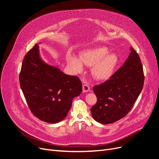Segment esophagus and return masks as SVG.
Masks as SVG:
<instances>
[{"mask_svg": "<svg viewBox=\"0 0 159 159\" xmlns=\"http://www.w3.org/2000/svg\"><path fill=\"white\" fill-rule=\"evenodd\" d=\"M82 89H83V91H84V92H88V91H89L90 88H89V86L88 85V84H87V83H85V84H83L82 85Z\"/></svg>", "mask_w": 159, "mask_h": 159, "instance_id": "34e87169", "label": "esophagus"}]
</instances>
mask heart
Instances as JSON below:
<instances>
[{
  "mask_svg": "<svg viewBox=\"0 0 159 159\" xmlns=\"http://www.w3.org/2000/svg\"><path fill=\"white\" fill-rule=\"evenodd\" d=\"M110 51L106 46L95 47L82 52L80 60L77 56L69 55L67 61L76 73H80L84 70L83 62L86 66H92L93 76L97 80H105L111 77L119 61L118 55L109 53Z\"/></svg>",
  "mask_w": 159,
  "mask_h": 159,
  "instance_id": "obj_1",
  "label": "heart"
}]
</instances>
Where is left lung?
<instances>
[{
	"mask_svg": "<svg viewBox=\"0 0 159 159\" xmlns=\"http://www.w3.org/2000/svg\"><path fill=\"white\" fill-rule=\"evenodd\" d=\"M124 65L100 85L93 86L97 102L91 107L93 118L103 124L124 117L132 109L143 88L144 75L140 58L132 47Z\"/></svg>",
	"mask_w": 159,
	"mask_h": 159,
	"instance_id": "left-lung-1",
	"label": "left lung"
}]
</instances>
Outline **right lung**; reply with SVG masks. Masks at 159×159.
Instances as JSON below:
<instances>
[{
    "instance_id": "right-lung-1",
    "label": "right lung",
    "mask_w": 159,
    "mask_h": 159,
    "mask_svg": "<svg viewBox=\"0 0 159 159\" xmlns=\"http://www.w3.org/2000/svg\"><path fill=\"white\" fill-rule=\"evenodd\" d=\"M20 85L31 111L42 121L55 124L68 115L74 97L82 92V83L41 59L37 44L25 55Z\"/></svg>"
}]
</instances>
